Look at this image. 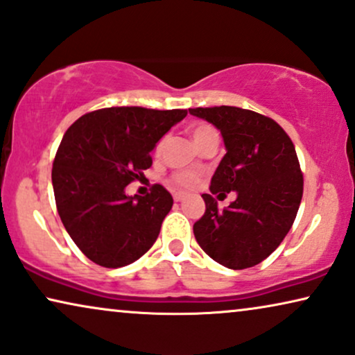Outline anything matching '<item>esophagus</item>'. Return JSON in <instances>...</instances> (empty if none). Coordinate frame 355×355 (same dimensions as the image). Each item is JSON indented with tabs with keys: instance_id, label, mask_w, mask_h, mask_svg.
Here are the masks:
<instances>
[{
	"instance_id": "34e87169",
	"label": "esophagus",
	"mask_w": 355,
	"mask_h": 355,
	"mask_svg": "<svg viewBox=\"0 0 355 355\" xmlns=\"http://www.w3.org/2000/svg\"><path fill=\"white\" fill-rule=\"evenodd\" d=\"M173 198H174V202H181V200H184V193H181V192H174V193H173Z\"/></svg>"
}]
</instances>
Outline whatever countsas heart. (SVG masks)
Returning a JSON list of instances; mask_svg holds the SVG:
<instances>
[{
  "mask_svg": "<svg viewBox=\"0 0 355 355\" xmlns=\"http://www.w3.org/2000/svg\"><path fill=\"white\" fill-rule=\"evenodd\" d=\"M191 135L193 139V142L197 144V147L200 145L202 142H205L208 137H211V135H216V130L215 128H211L210 124H205V123H198V124H193L191 128ZM163 147H164V139H159L157 145H155V155H159L163 152ZM198 182V174L197 173H192V171H176L171 176V184L176 189H184V191H187V189H192L196 184Z\"/></svg>",
  "mask_w": 355,
  "mask_h": 355,
  "instance_id": "heart-1",
  "label": "heart"
}]
</instances>
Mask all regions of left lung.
I'll use <instances>...</instances> for the list:
<instances>
[{
  "mask_svg": "<svg viewBox=\"0 0 355 355\" xmlns=\"http://www.w3.org/2000/svg\"><path fill=\"white\" fill-rule=\"evenodd\" d=\"M189 113L216 125L225 139L226 155L211 178V193L237 192L223 210L203 193L205 213L193 225L198 245L231 270L259 265L283 242L302 200L304 174L293 140L275 119L237 106Z\"/></svg>",
  "mask_w": 355,
  "mask_h": 355,
  "instance_id": "8db88e82",
  "label": "left lung"
}]
</instances>
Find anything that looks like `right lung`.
Returning a JSON list of instances; mask_svg holds the SVG:
<instances>
[{"label":"right lung","mask_w":355,"mask_h":355,"mask_svg":"<svg viewBox=\"0 0 355 355\" xmlns=\"http://www.w3.org/2000/svg\"><path fill=\"white\" fill-rule=\"evenodd\" d=\"M187 110L113 106L80 116L66 130L51 181L60 218L87 259L119 268L140 259L159 234L173 197L159 184L128 197V184L145 178L155 144Z\"/></svg>","instance_id":"1"}]
</instances>
